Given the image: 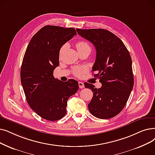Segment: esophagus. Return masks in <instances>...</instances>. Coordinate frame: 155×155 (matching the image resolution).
I'll return each mask as SVG.
<instances>
[{"instance_id": "obj_1", "label": "esophagus", "mask_w": 155, "mask_h": 155, "mask_svg": "<svg viewBox=\"0 0 155 155\" xmlns=\"http://www.w3.org/2000/svg\"><path fill=\"white\" fill-rule=\"evenodd\" d=\"M78 85H79V87L80 89H82L84 87V83L81 82H78Z\"/></svg>"}]
</instances>
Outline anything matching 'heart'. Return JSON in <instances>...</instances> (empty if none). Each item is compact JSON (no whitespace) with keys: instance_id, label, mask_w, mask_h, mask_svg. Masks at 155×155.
Listing matches in <instances>:
<instances>
[{"instance_id":"obj_1","label":"heart","mask_w":155,"mask_h":155,"mask_svg":"<svg viewBox=\"0 0 155 155\" xmlns=\"http://www.w3.org/2000/svg\"><path fill=\"white\" fill-rule=\"evenodd\" d=\"M76 48L78 51V52H82L85 51H89L91 52V47L90 44L85 41H79L76 44ZM65 48V45L62 46L61 49V52L63 51ZM87 68L85 66H77L73 69V74L75 76L80 77H81L83 74L86 72Z\"/></svg>"}]
</instances>
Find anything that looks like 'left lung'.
<instances>
[{"label": "left lung", "mask_w": 155, "mask_h": 155, "mask_svg": "<svg viewBox=\"0 0 155 155\" xmlns=\"http://www.w3.org/2000/svg\"><path fill=\"white\" fill-rule=\"evenodd\" d=\"M79 35L96 48V58L92 67L94 77L102 84L97 89L85 82L93 97L88 104L92 115L101 119L117 115L125 107L134 86L132 59L129 51L117 36L104 29H77Z\"/></svg>", "instance_id": "8db88e82"}]
</instances>
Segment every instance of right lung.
<instances>
[{
  "label": "right lung",
  "mask_w": 155,
  "mask_h": 155,
  "mask_svg": "<svg viewBox=\"0 0 155 155\" xmlns=\"http://www.w3.org/2000/svg\"><path fill=\"white\" fill-rule=\"evenodd\" d=\"M77 35L75 28L47 25L31 38L21 68L26 101L38 116L56 121L66 114L67 101L78 90L75 80L62 82L53 76L61 47Z\"/></svg>",
  "instance_id": "obj_1"
}]
</instances>
